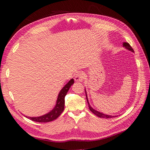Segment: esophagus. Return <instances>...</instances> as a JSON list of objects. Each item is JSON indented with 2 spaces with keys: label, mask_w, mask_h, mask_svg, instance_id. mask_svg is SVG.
<instances>
[{
  "label": "esophagus",
  "mask_w": 150,
  "mask_h": 150,
  "mask_svg": "<svg viewBox=\"0 0 150 150\" xmlns=\"http://www.w3.org/2000/svg\"><path fill=\"white\" fill-rule=\"evenodd\" d=\"M84 79V75L82 73H78L75 76V81L77 82H82Z\"/></svg>",
  "instance_id": "34e87169"
}]
</instances>
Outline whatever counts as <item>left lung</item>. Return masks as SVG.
<instances>
[{
  "label": "left lung",
  "mask_w": 150,
  "mask_h": 150,
  "mask_svg": "<svg viewBox=\"0 0 150 150\" xmlns=\"http://www.w3.org/2000/svg\"><path fill=\"white\" fill-rule=\"evenodd\" d=\"M123 47H124L125 48H126V49H128V50H129L130 51H131V52H134V50H133V48L132 47L131 45L129 44L128 43L124 42L123 43ZM85 92H86V91H85ZM86 96H87V95H86ZM87 103L88 104V108H89L90 110L92 112L93 114H95L96 116H98V117H100V118H110L116 117V116H110V115H105V114L100 113V112H98V111H96L95 110H94V109L89 105V103H88V102L87 96Z\"/></svg>",
  "instance_id": "left-lung-1"
}]
</instances>
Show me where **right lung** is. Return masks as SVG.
<instances>
[{
    "mask_svg": "<svg viewBox=\"0 0 150 150\" xmlns=\"http://www.w3.org/2000/svg\"><path fill=\"white\" fill-rule=\"evenodd\" d=\"M73 83H74V79H71L68 82V83L66 84L65 87H63L62 89L61 90L59 95H58L56 105L49 113L41 116H38V117H28V116H26V117L30 119V120L34 122H49L53 121L57 118L62 113V112L64 110L65 97L70 87Z\"/></svg>",
    "mask_w": 150,
    "mask_h": 150,
    "instance_id": "right-lung-1",
    "label": "right lung"
}]
</instances>
